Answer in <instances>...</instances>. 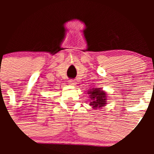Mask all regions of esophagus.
<instances>
[{
	"label": "esophagus",
	"instance_id": "obj_1",
	"mask_svg": "<svg viewBox=\"0 0 154 154\" xmlns=\"http://www.w3.org/2000/svg\"><path fill=\"white\" fill-rule=\"evenodd\" d=\"M68 83H69L70 85H71V86H74L76 83L74 80H70L69 81H68Z\"/></svg>",
	"mask_w": 154,
	"mask_h": 154
}]
</instances>
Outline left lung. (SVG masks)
I'll return each mask as SVG.
<instances>
[{"mask_svg": "<svg viewBox=\"0 0 154 154\" xmlns=\"http://www.w3.org/2000/svg\"><path fill=\"white\" fill-rule=\"evenodd\" d=\"M90 94L91 97V103L90 105L93 106V108H97L105 106L106 104V93L101 91L100 88H94L91 91H88Z\"/></svg>", "mask_w": 154, "mask_h": 154, "instance_id": "1", "label": "left lung"}]
</instances>
